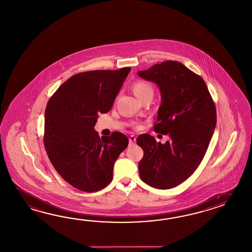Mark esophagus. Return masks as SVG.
<instances>
[{
    "instance_id": "esophagus-1",
    "label": "esophagus",
    "mask_w": 252,
    "mask_h": 252,
    "mask_svg": "<svg viewBox=\"0 0 252 252\" xmlns=\"http://www.w3.org/2000/svg\"><path fill=\"white\" fill-rule=\"evenodd\" d=\"M135 140H136V138H135L134 135H130V136H129V144H130V145H133L134 142H135Z\"/></svg>"
}]
</instances>
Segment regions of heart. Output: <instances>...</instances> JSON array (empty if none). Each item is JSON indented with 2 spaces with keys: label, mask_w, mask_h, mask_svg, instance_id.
Listing matches in <instances>:
<instances>
[{
  "label": "heart",
  "mask_w": 252,
  "mask_h": 252,
  "mask_svg": "<svg viewBox=\"0 0 252 252\" xmlns=\"http://www.w3.org/2000/svg\"><path fill=\"white\" fill-rule=\"evenodd\" d=\"M132 89L134 91V95H136L139 99L144 98L146 95L154 94L153 85L146 80L139 79V80L134 81L132 85Z\"/></svg>",
  "instance_id": "1"
}]
</instances>
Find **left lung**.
Here are the masks:
<instances>
[{
    "label": "left lung",
    "mask_w": 252,
    "mask_h": 252,
    "mask_svg": "<svg viewBox=\"0 0 252 252\" xmlns=\"http://www.w3.org/2000/svg\"><path fill=\"white\" fill-rule=\"evenodd\" d=\"M137 74L161 91L154 129L170 136L165 144L148 134L137 137L144 150L140 178L157 189L174 188L194 173L207 151L217 121L215 104L201 76L180 62H163Z\"/></svg>",
    "instance_id": "8db88e82"
}]
</instances>
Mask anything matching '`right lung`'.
<instances>
[{
    "label": "right lung",
    "instance_id": "add662e5",
    "mask_svg": "<svg viewBox=\"0 0 252 252\" xmlns=\"http://www.w3.org/2000/svg\"><path fill=\"white\" fill-rule=\"evenodd\" d=\"M131 67L78 73L51 95L45 110L43 143L58 174L87 192L97 191L113 179V167L128 146L120 132L99 137L97 115L112 107Z\"/></svg>",
    "mask_w": 252,
    "mask_h": 252
}]
</instances>
